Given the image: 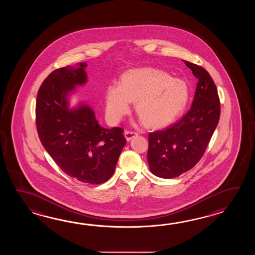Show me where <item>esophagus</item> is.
<instances>
[{"label":"esophagus","instance_id":"obj_1","mask_svg":"<svg viewBox=\"0 0 255 255\" xmlns=\"http://www.w3.org/2000/svg\"><path fill=\"white\" fill-rule=\"evenodd\" d=\"M136 135H137V134L135 132H133V131H128V130H126L125 131L126 139L128 141L132 139L133 137H135Z\"/></svg>","mask_w":255,"mask_h":255}]
</instances>
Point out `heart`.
Segmentation results:
<instances>
[{"instance_id":"b5f03b06","label":"heart","mask_w":255,"mask_h":255,"mask_svg":"<svg viewBox=\"0 0 255 255\" xmlns=\"http://www.w3.org/2000/svg\"><path fill=\"white\" fill-rule=\"evenodd\" d=\"M190 98L187 84L165 71L140 67L125 72L120 84H111L105 93L109 120L120 122L135 102L136 113L150 128H164L183 112Z\"/></svg>"}]
</instances>
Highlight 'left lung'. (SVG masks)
<instances>
[{
    "label": "left lung",
    "mask_w": 255,
    "mask_h": 255,
    "mask_svg": "<svg viewBox=\"0 0 255 255\" xmlns=\"http://www.w3.org/2000/svg\"><path fill=\"white\" fill-rule=\"evenodd\" d=\"M184 63L199 80L191 108L176 123L148 135L149 169L164 179L178 177L200 161L221 115L220 98L210 74L200 65Z\"/></svg>",
    "instance_id": "1"
}]
</instances>
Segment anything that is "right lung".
I'll return each instance as SVG.
<instances>
[{
  "label": "right lung",
  "instance_id": "obj_1",
  "mask_svg": "<svg viewBox=\"0 0 255 255\" xmlns=\"http://www.w3.org/2000/svg\"><path fill=\"white\" fill-rule=\"evenodd\" d=\"M87 63L53 71L39 88L36 128L45 150L72 178L101 184L114 173L125 146L123 128H104L86 104L68 108V96L86 84Z\"/></svg>",
  "mask_w": 255,
  "mask_h": 255
}]
</instances>
